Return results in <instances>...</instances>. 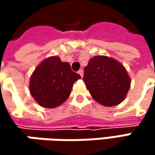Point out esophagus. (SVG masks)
Segmentation results:
<instances>
[{
    "label": "esophagus",
    "mask_w": 155,
    "mask_h": 155,
    "mask_svg": "<svg viewBox=\"0 0 155 155\" xmlns=\"http://www.w3.org/2000/svg\"><path fill=\"white\" fill-rule=\"evenodd\" d=\"M78 74L81 75V77L82 78L83 77V70L82 69H81V70H79V72H78Z\"/></svg>",
    "instance_id": "obj_1"
}]
</instances>
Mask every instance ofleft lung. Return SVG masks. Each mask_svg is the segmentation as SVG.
Wrapping results in <instances>:
<instances>
[{
	"label": "left lung",
	"mask_w": 155,
	"mask_h": 155,
	"mask_svg": "<svg viewBox=\"0 0 155 155\" xmlns=\"http://www.w3.org/2000/svg\"><path fill=\"white\" fill-rule=\"evenodd\" d=\"M83 81L91 97L105 107L121 103L129 91L131 79L118 61L105 55L90 59Z\"/></svg>",
	"instance_id": "1"
}]
</instances>
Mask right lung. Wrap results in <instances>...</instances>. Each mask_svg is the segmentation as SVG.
<instances>
[{
	"instance_id": "obj_1",
	"label": "right lung",
	"mask_w": 155,
	"mask_h": 155,
	"mask_svg": "<svg viewBox=\"0 0 155 155\" xmlns=\"http://www.w3.org/2000/svg\"><path fill=\"white\" fill-rule=\"evenodd\" d=\"M81 76L72 71L69 63L58 56L42 61L33 72L29 91L34 100L42 107L56 108L70 96L74 83Z\"/></svg>"
}]
</instances>
